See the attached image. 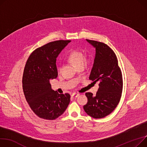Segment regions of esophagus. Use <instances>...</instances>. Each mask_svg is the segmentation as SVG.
<instances>
[{"mask_svg":"<svg viewBox=\"0 0 147 147\" xmlns=\"http://www.w3.org/2000/svg\"><path fill=\"white\" fill-rule=\"evenodd\" d=\"M80 95V94L79 93H73L72 94V95H71V96L72 97H78Z\"/></svg>","mask_w":147,"mask_h":147,"instance_id":"esophagus-1","label":"esophagus"}]
</instances>
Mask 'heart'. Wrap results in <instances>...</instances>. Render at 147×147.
Listing matches in <instances>:
<instances>
[{
  "instance_id": "b5f03b06",
  "label": "heart",
  "mask_w": 147,
  "mask_h": 147,
  "mask_svg": "<svg viewBox=\"0 0 147 147\" xmlns=\"http://www.w3.org/2000/svg\"><path fill=\"white\" fill-rule=\"evenodd\" d=\"M68 60H69L76 67L79 68V67L83 66L84 61L86 60V55L81 51L73 50L68 56ZM63 70V66L60 65L58 67V71L61 73Z\"/></svg>"
}]
</instances>
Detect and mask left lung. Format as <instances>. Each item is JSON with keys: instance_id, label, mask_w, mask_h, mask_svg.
I'll return each instance as SVG.
<instances>
[{"instance_id": "1", "label": "left lung", "mask_w": 147, "mask_h": 147, "mask_svg": "<svg viewBox=\"0 0 147 147\" xmlns=\"http://www.w3.org/2000/svg\"><path fill=\"white\" fill-rule=\"evenodd\" d=\"M96 48V55L89 79L99 82L96 96L86 93L87 103L83 106L86 113L93 118H102L111 113L122 96L123 79L116 55L105 43L86 40Z\"/></svg>"}]
</instances>
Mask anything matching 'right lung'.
<instances>
[{
	"label": "right lung",
	"instance_id": "1",
	"mask_svg": "<svg viewBox=\"0 0 147 147\" xmlns=\"http://www.w3.org/2000/svg\"><path fill=\"white\" fill-rule=\"evenodd\" d=\"M70 42L58 40L39 47L26 63L22 77L24 93L31 109L40 118L57 119L70 103V95L52 90L50 80L58 76L57 57Z\"/></svg>",
	"mask_w": 147,
	"mask_h": 147
}]
</instances>
